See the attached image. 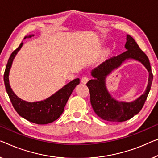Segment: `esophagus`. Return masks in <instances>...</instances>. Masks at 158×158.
Returning <instances> with one entry per match:
<instances>
[{"label":"esophagus","mask_w":158,"mask_h":158,"mask_svg":"<svg viewBox=\"0 0 158 158\" xmlns=\"http://www.w3.org/2000/svg\"><path fill=\"white\" fill-rule=\"evenodd\" d=\"M89 77H87V76H84V77H83L81 78V83H83L84 84H86L87 82H88V81H89Z\"/></svg>","instance_id":"obj_1"}]
</instances>
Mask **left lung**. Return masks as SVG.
<instances>
[{
  "mask_svg": "<svg viewBox=\"0 0 158 158\" xmlns=\"http://www.w3.org/2000/svg\"><path fill=\"white\" fill-rule=\"evenodd\" d=\"M125 48L127 50L123 53L106 60L92 70L91 75L94 79L89 80L86 84L90 92L91 103L94 112L101 118L107 121L123 122L138 114L144 106L151 88L153 75L147 55L129 35H127ZM129 58L139 60L147 67L149 72L148 84L144 94L135 101L129 103L120 102L112 98L107 92L105 79L112 70L119 66L125 60Z\"/></svg>",
  "mask_w": 158,
  "mask_h": 158,
  "instance_id": "obj_1",
  "label": "left lung"
}]
</instances>
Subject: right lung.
<instances>
[{
    "label": "right lung",
    "mask_w": 158,
    "mask_h": 158,
    "mask_svg": "<svg viewBox=\"0 0 158 158\" xmlns=\"http://www.w3.org/2000/svg\"><path fill=\"white\" fill-rule=\"evenodd\" d=\"M28 37H31L32 36L30 35ZM23 42H21L18 48L12 52L7 63L3 77L6 91L14 109L21 117L36 124L44 125L52 123L62 114L70 95L75 87L79 84V79L72 80L57 92L42 102L30 103L20 99L10 88L8 75L13 59L23 46Z\"/></svg>",
    "instance_id": "1"
}]
</instances>
